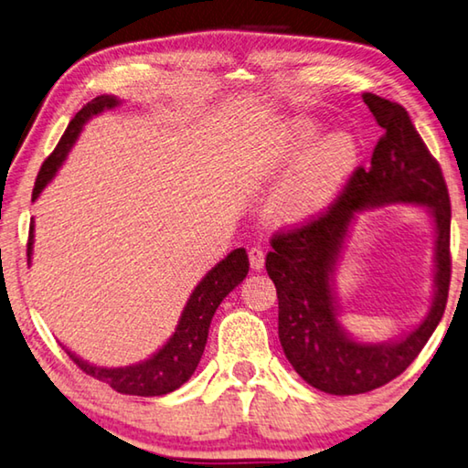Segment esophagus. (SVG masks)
Masks as SVG:
<instances>
[{"label": "esophagus", "mask_w": 468, "mask_h": 468, "mask_svg": "<svg viewBox=\"0 0 468 468\" xmlns=\"http://www.w3.org/2000/svg\"><path fill=\"white\" fill-rule=\"evenodd\" d=\"M248 256H250V263H251L253 270H261L263 268V258H266V253H263V250L260 248V245H253V248H250Z\"/></svg>", "instance_id": "1"}]
</instances>
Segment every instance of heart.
Here are the masks:
<instances>
[{
	"label": "heart",
	"mask_w": 468,
	"mask_h": 468,
	"mask_svg": "<svg viewBox=\"0 0 468 468\" xmlns=\"http://www.w3.org/2000/svg\"><path fill=\"white\" fill-rule=\"evenodd\" d=\"M319 133L315 122L294 121L268 147V172L282 174L299 164L274 200V215L284 223H307L321 215L358 165L360 149L350 133H329L315 144Z\"/></svg>",
	"instance_id": "obj_1"
}]
</instances>
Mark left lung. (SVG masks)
Segmentation results:
<instances>
[{"label": "left lung", "instance_id": "left-lung-1", "mask_svg": "<svg viewBox=\"0 0 468 468\" xmlns=\"http://www.w3.org/2000/svg\"><path fill=\"white\" fill-rule=\"evenodd\" d=\"M385 134L370 167H358L339 197L317 215L271 235L266 270L278 294V337L294 370L323 393L360 395L397 378L428 344L444 315L450 271V197L440 164L415 131L407 110L364 93ZM385 201L428 206L437 223V291L429 317L401 343L360 345L336 323L330 274L353 212Z\"/></svg>", "mask_w": 468, "mask_h": 468}]
</instances>
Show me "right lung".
Instances as JSON below:
<instances>
[{
    "mask_svg": "<svg viewBox=\"0 0 468 468\" xmlns=\"http://www.w3.org/2000/svg\"><path fill=\"white\" fill-rule=\"evenodd\" d=\"M114 106H118V100L114 96H98L88 101V104L75 114L69 126H67L61 141H58V145L45 159V164H42L37 176V182H34L32 200L38 198L42 188L53 180L58 165L63 164L67 151L71 149L75 139H78L81 126L86 124L91 116L100 114L101 110ZM32 229L34 225L30 223L27 250L28 256L32 251ZM248 270L250 260L243 248L233 250L223 261H218L217 266L202 278V282L194 288L188 304H186L180 317V323H177L176 334L169 337V342L161 347L157 354H153L145 362L126 368H98L80 360L78 356L71 352L67 354H69V358L78 364L86 375L106 382V385L112 387L116 393L121 395L159 397L172 393V390L180 388L184 382L194 375V370H197L202 358V352H205L212 315H215V311L218 309V304L223 303L225 296L248 276Z\"/></svg>",
    "mask_w": 468,
    "mask_h": 468,
    "instance_id": "obj_1",
    "label": "right lung"
}]
</instances>
